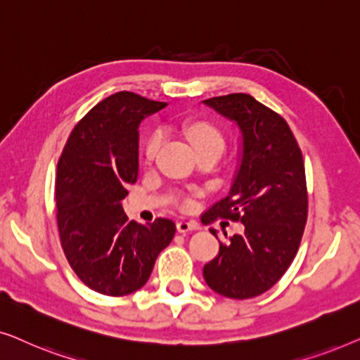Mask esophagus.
<instances>
[{"label": "esophagus", "mask_w": 360, "mask_h": 360, "mask_svg": "<svg viewBox=\"0 0 360 360\" xmlns=\"http://www.w3.org/2000/svg\"><path fill=\"white\" fill-rule=\"evenodd\" d=\"M176 229H179V233H188V231L200 229V224L196 223V221L181 219V221H179V223H176Z\"/></svg>", "instance_id": "obj_1"}]
</instances>
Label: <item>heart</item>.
<instances>
[{"label": "heart", "mask_w": 360, "mask_h": 360, "mask_svg": "<svg viewBox=\"0 0 360 360\" xmlns=\"http://www.w3.org/2000/svg\"><path fill=\"white\" fill-rule=\"evenodd\" d=\"M186 137H188L191 144L196 149V152L201 149H206V147H216V149H224V136L221 129L211 121H195L186 124L185 127ZM162 142H164V132L160 129L152 131L144 142V147H142V155H144V160L147 164H150L152 160L157 157V152H159Z\"/></svg>", "instance_id": "1"}]
</instances>
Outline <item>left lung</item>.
<instances>
[{"instance_id":"left-lung-1","label":"left lung","mask_w":360,"mask_h":360,"mask_svg":"<svg viewBox=\"0 0 360 360\" xmlns=\"http://www.w3.org/2000/svg\"><path fill=\"white\" fill-rule=\"evenodd\" d=\"M203 103L239 126L243 159L228 196L201 221L244 224L243 234H224L228 240L219 243V254L205 265L203 277L223 297L254 298L282 278L302 243L308 218L303 155L287 121L250 95L231 93Z\"/></svg>"}]
</instances>
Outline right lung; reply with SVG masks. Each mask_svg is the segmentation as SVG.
<instances>
[{"instance_id":"right-lung-1","label":"right lung","mask_w":360,"mask_h":360,"mask_svg":"<svg viewBox=\"0 0 360 360\" xmlns=\"http://www.w3.org/2000/svg\"><path fill=\"white\" fill-rule=\"evenodd\" d=\"M167 103L117 91L93 106L68 136L57 164V226L65 257L86 287L124 297L144 287L175 223L129 221L122 200L139 174V127Z\"/></svg>"}]
</instances>
